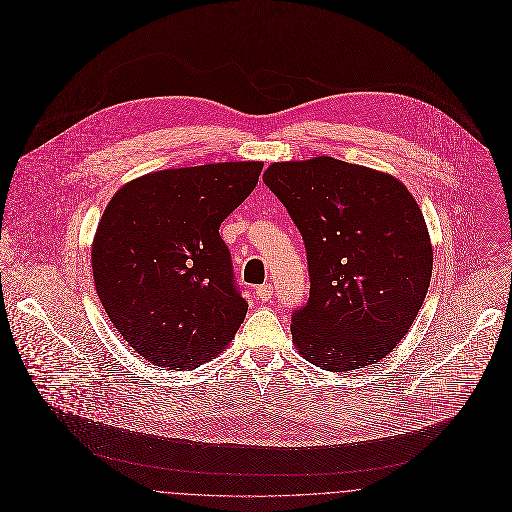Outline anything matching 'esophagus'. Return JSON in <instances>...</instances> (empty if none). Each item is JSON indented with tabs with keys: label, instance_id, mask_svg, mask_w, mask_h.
<instances>
[{
	"label": "esophagus",
	"instance_id": "esophagus-1",
	"mask_svg": "<svg viewBox=\"0 0 512 512\" xmlns=\"http://www.w3.org/2000/svg\"><path fill=\"white\" fill-rule=\"evenodd\" d=\"M272 293H274V288L270 284H262L256 288V295L260 301H268L272 297Z\"/></svg>",
	"mask_w": 512,
	"mask_h": 512
}]
</instances>
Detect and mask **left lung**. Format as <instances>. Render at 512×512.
Returning a JSON list of instances; mask_svg holds the SVG:
<instances>
[{"label":"left lung","instance_id":"obj_1","mask_svg":"<svg viewBox=\"0 0 512 512\" xmlns=\"http://www.w3.org/2000/svg\"><path fill=\"white\" fill-rule=\"evenodd\" d=\"M264 183L299 228L309 299L293 343L315 366L378 365L412 327L430 288L426 220L392 175L333 157L272 163Z\"/></svg>","mask_w":512,"mask_h":512}]
</instances>
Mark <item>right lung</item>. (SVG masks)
<instances>
[{"label":"right lung","mask_w":512,"mask_h":512,"mask_svg":"<svg viewBox=\"0 0 512 512\" xmlns=\"http://www.w3.org/2000/svg\"><path fill=\"white\" fill-rule=\"evenodd\" d=\"M262 167L228 161L155 171L108 203L92 242L96 292L118 333L149 363L197 368L244 321L248 303L219 228L254 191Z\"/></svg>","instance_id":"add662e5"}]
</instances>
